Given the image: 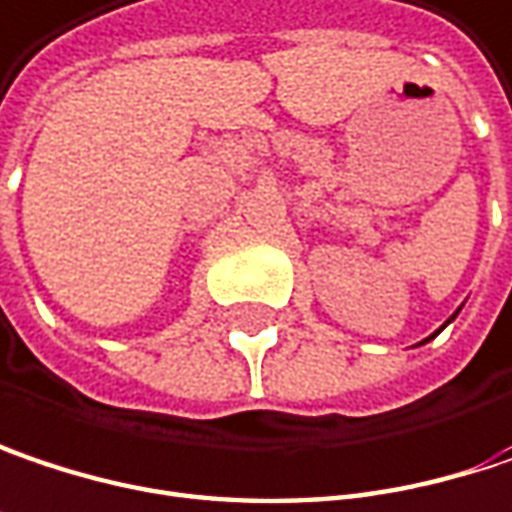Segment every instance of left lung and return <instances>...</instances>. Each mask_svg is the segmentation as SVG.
I'll return each instance as SVG.
<instances>
[{"label": "left lung", "mask_w": 512, "mask_h": 512, "mask_svg": "<svg viewBox=\"0 0 512 512\" xmlns=\"http://www.w3.org/2000/svg\"><path fill=\"white\" fill-rule=\"evenodd\" d=\"M454 316H457V313H454ZM454 316H451V319H454ZM451 319H448V322H451ZM448 322H445V325H448ZM431 337H437V334H431ZM431 337H428V340H431Z\"/></svg>", "instance_id": "obj_1"}]
</instances>
